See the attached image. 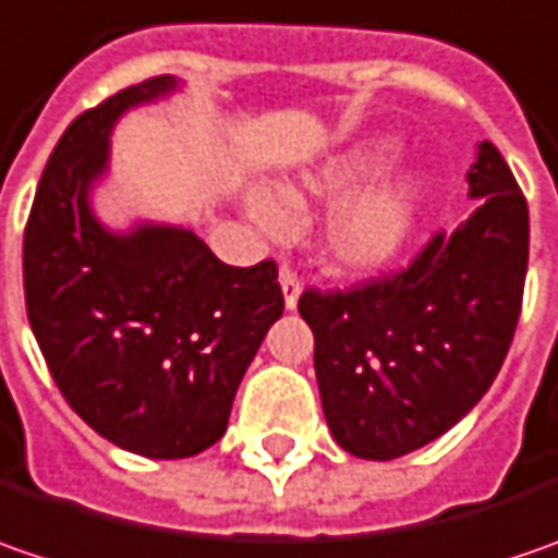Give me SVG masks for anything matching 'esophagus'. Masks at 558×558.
Returning <instances> with one entry per match:
<instances>
[{"label": "esophagus", "instance_id": "34e87169", "mask_svg": "<svg viewBox=\"0 0 558 558\" xmlns=\"http://www.w3.org/2000/svg\"><path fill=\"white\" fill-rule=\"evenodd\" d=\"M280 290H283V305L287 308H296V303H300V293H303V283H300V278L290 271V268H280Z\"/></svg>", "mask_w": 558, "mask_h": 558}]
</instances>
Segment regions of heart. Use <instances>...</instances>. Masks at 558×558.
I'll list each match as a JSON object with an SVG mask.
<instances>
[{"mask_svg": "<svg viewBox=\"0 0 558 558\" xmlns=\"http://www.w3.org/2000/svg\"><path fill=\"white\" fill-rule=\"evenodd\" d=\"M393 153L397 143L377 136L305 168L293 181H280L275 190L250 186L246 215L265 236L278 240L290 231L293 218L312 206L337 203L327 211L322 231L327 262L347 275L380 271L409 246L424 203L418 174H397L365 186L390 165Z\"/></svg>", "mask_w": 558, "mask_h": 558, "instance_id": "obj_1", "label": "heart"}]
</instances>
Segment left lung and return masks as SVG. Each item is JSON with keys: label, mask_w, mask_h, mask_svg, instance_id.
Returning <instances> with one entry per match:
<instances>
[{"label": "left lung", "mask_w": 558, "mask_h": 558, "mask_svg": "<svg viewBox=\"0 0 558 558\" xmlns=\"http://www.w3.org/2000/svg\"><path fill=\"white\" fill-rule=\"evenodd\" d=\"M474 211L402 275L350 293L305 290L315 377L340 447L387 462L459 424L490 390L519 325L527 203L494 143L465 174Z\"/></svg>", "instance_id": "8db88e82"}]
</instances>
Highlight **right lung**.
<instances>
[{
  "label": "right lung",
  "instance_id": "obj_1",
  "mask_svg": "<svg viewBox=\"0 0 558 558\" xmlns=\"http://www.w3.org/2000/svg\"><path fill=\"white\" fill-rule=\"evenodd\" d=\"M181 86L153 77L74 118L24 231L27 318L61 397L146 459H186L225 437L236 387L283 315L275 262L231 268L186 225L118 231L96 215L114 124Z\"/></svg>",
  "mask_w": 558,
  "mask_h": 558
}]
</instances>
